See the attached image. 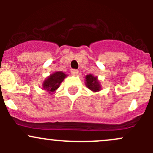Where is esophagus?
<instances>
[{
  "label": "esophagus",
  "mask_w": 153,
  "mask_h": 153,
  "mask_svg": "<svg viewBox=\"0 0 153 153\" xmlns=\"http://www.w3.org/2000/svg\"><path fill=\"white\" fill-rule=\"evenodd\" d=\"M71 73L74 75H78V70H77V69H72V70H71Z\"/></svg>",
  "instance_id": "1"
}]
</instances>
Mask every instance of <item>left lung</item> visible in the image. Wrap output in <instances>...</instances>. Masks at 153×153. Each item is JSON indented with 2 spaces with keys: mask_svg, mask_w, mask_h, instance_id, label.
<instances>
[{
  "mask_svg": "<svg viewBox=\"0 0 153 153\" xmlns=\"http://www.w3.org/2000/svg\"><path fill=\"white\" fill-rule=\"evenodd\" d=\"M86 85L88 89L94 92H97L101 89V86L97 79V77L92 76V75H88L86 76Z\"/></svg>",
  "mask_w": 153,
  "mask_h": 153,
  "instance_id": "left-lung-1",
  "label": "left lung"
}]
</instances>
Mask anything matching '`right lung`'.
I'll return each instance as SVG.
<instances>
[{
    "instance_id": "add662e5",
    "label": "right lung",
    "mask_w": 153,
    "mask_h": 153,
    "mask_svg": "<svg viewBox=\"0 0 153 153\" xmlns=\"http://www.w3.org/2000/svg\"><path fill=\"white\" fill-rule=\"evenodd\" d=\"M67 75L62 72H56L48 77L47 80H45L43 83V88L47 90L49 93L55 92L58 87L61 83L64 81Z\"/></svg>"
}]
</instances>
